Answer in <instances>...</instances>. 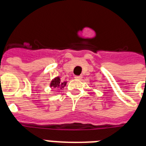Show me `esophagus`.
I'll return each mask as SVG.
<instances>
[{"instance_id": "esophagus-1", "label": "esophagus", "mask_w": 146, "mask_h": 146, "mask_svg": "<svg viewBox=\"0 0 146 146\" xmlns=\"http://www.w3.org/2000/svg\"><path fill=\"white\" fill-rule=\"evenodd\" d=\"M74 78L77 79V80H80L81 78V76H74Z\"/></svg>"}]
</instances>
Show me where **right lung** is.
Wrapping results in <instances>:
<instances>
[{"instance_id": "add662e5", "label": "right lung", "mask_w": 146, "mask_h": 146, "mask_svg": "<svg viewBox=\"0 0 146 146\" xmlns=\"http://www.w3.org/2000/svg\"><path fill=\"white\" fill-rule=\"evenodd\" d=\"M66 85V82H61L60 78L59 77H56L53 79L52 81H51L50 87L51 88H63Z\"/></svg>"}]
</instances>
